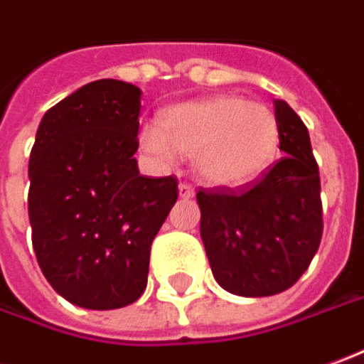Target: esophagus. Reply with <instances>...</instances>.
Segmentation results:
<instances>
[{
	"label": "esophagus",
	"instance_id": "obj_1",
	"mask_svg": "<svg viewBox=\"0 0 364 364\" xmlns=\"http://www.w3.org/2000/svg\"><path fill=\"white\" fill-rule=\"evenodd\" d=\"M178 194H180V198H192L194 196V188H192V184H188V182H182L178 186Z\"/></svg>",
	"mask_w": 364,
	"mask_h": 364
}]
</instances>
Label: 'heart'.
I'll use <instances>...</instances> for the list:
<instances>
[{
    "label": "heart",
    "instance_id": "1",
    "mask_svg": "<svg viewBox=\"0 0 364 364\" xmlns=\"http://www.w3.org/2000/svg\"><path fill=\"white\" fill-rule=\"evenodd\" d=\"M140 146L160 162L194 156L208 184L242 188L255 182L279 152V122L272 110L237 95H215L164 110L160 127L142 124Z\"/></svg>",
    "mask_w": 364,
    "mask_h": 364
}]
</instances>
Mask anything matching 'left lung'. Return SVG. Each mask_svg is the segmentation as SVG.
I'll list each match as a JSON object with an SVG mask.
<instances>
[{
  "label": "left lung",
  "instance_id": "1",
  "mask_svg": "<svg viewBox=\"0 0 364 364\" xmlns=\"http://www.w3.org/2000/svg\"><path fill=\"white\" fill-rule=\"evenodd\" d=\"M285 156L244 190L200 188V235L215 282L242 297H267L301 277L323 234L319 166L307 127L273 101Z\"/></svg>",
  "mask_w": 364,
  "mask_h": 364
}]
</instances>
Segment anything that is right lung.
Here are the masks:
<instances>
[{"mask_svg": "<svg viewBox=\"0 0 364 364\" xmlns=\"http://www.w3.org/2000/svg\"><path fill=\"white\" fill-rule=\"evenodd\" d=\"M140 89L81 87L45 112L29 156V222L41 272L85 309H119L149 282L150 245L178 198L174 176H142Z\"/></svg>", "mask_w": 364, "mask_h": 364, "instance_id": "1", "label": "right lung"}]
</instances>
